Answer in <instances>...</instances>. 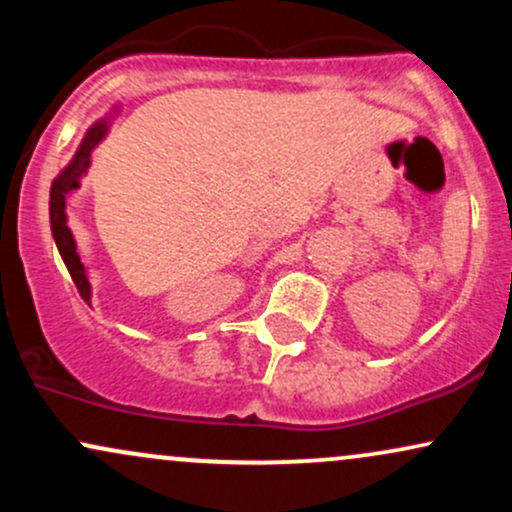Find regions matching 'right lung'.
Here are the masks:
<instances>
[{
  "label": "right lung",
  "instance_id": "right-lung-1",
  "mask_svg": "<svg viewBox=\"0 0 512 512\" xmlns=\"http://www.w3.org/2000/svg\"><path fill=\"white\" fill-rule=\"evenodd\" d=\"M108 132V122H98L86 132L84 142H81L79 151L72 158L67 168L62 170L60 178H55L50 187V226H52V236H55L57 250H60L64 264H67L69 274H72L76 289H79L81 298L88 303L91 301V284H88L86 276V267L81 264L79 252H76V243L72 231L67 226V214H64V207H67V195L72 190L79 187V178L86 173V168L91 166V151L96 149L98 142L105 137Z\"/></svg>",
  "mask_w": 512,
  "mask_h": 512
}]
</instances>
